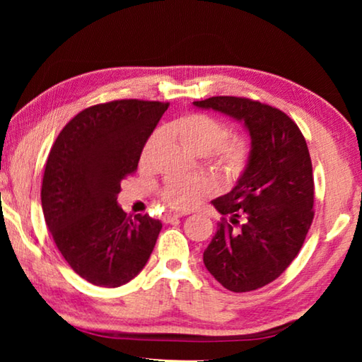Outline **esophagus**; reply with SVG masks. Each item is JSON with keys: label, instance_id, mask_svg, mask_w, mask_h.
Here are the masks:
<instances>
[{"label": "esophagus", "instance_id": "34e87169", "mask_svg": "<svg viewBox=\"0 0 362 362\" xmlns=\"http://www.w3.org/2000/svg\"><path fill=\"white\" fill-rule=\"evenodd\" d=\"M187 212H173V214H168L166 217H164V222L166 223H173V222H175L177 218H180V217H183L185 216Z\"/></svg>", "mask_w": 362, "mask_h": 362}]
</instances>
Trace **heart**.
<instances>
[{
  "label": "heart",
  "mask_w": 362,
  "mask_h": 362,
  "mask_svg": "<svg viewBox=\"0 0 362 362\" xmlns=\"http://www.w3.org/2000/svg\"><path fill=\"white\" fill-rule=\"evenodd\" d=\"M169 134L179 140L187 150L196 155H209L225 180L233 182L246 169L250 156L247 140L241 134H226L222 121L206 113H187L174 119L168 126ZM158 136L146 140L140 155V161L146 164L155 150ZM212 185L203 177H175L168 180L161 189L164 204L174 209H192L201 199L211 193Z\"/></svg>",
  "instance_id": "heart-1"
}]
</instances>
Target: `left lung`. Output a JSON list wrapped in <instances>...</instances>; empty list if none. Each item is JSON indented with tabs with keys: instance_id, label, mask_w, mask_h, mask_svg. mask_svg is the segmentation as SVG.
<instances>
[{
	"instance_id": "8db88e82",
	"label": "left lung",
	"mask_w": 362,
	"mask_h": 362,
	"mask_svg": "<svg viewBox=\"0 0 362 362\" xmlns=\"http://www.w3.org/2000/svg\"><path fill=\"white\" fill-rule=\"evenodd\" d=\"M193 103L243 121L252 145L236 187L212 201L223 217L203 254L204 265L231 292L260 289L291 265L313 222L306 140L284 112L259 100L217 95Z\"/></svg>"
}]
</instances>
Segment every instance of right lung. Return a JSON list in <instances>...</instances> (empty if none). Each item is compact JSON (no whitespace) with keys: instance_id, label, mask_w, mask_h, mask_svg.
<instances>
[{"instance_id":"1","label":"right lung","mask_w":362,"mask_h":362,"mask_svg":"<svg viewBox=\"0 0 362 362\" xmlns=\"http://www.w3.org/2000/svg\"><path fill=\"white\" fill-rule=\"evenodd\" d=\"M168 107L97 103L66 122L49 151L41 185L46 225L66 263L90 284L129 283L153 252L163 223L146 214L129 217L116 198Z\"/></svg>"}]
</instances>
